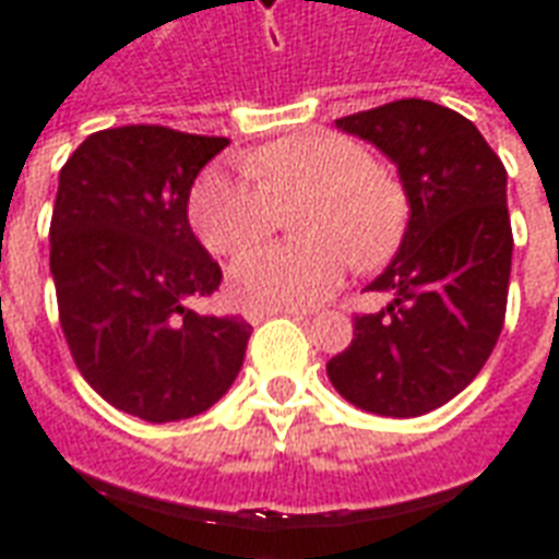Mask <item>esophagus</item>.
Here are the masks:
<instances>
[{
	"label": "esophagus",
	"mask_w": 559,
	"mask_h": 559,
	"mask_svg": "<svg viewBox=\"0 0 559 559\" xmlns=\"http://www.w3.org/2000/svg\"><path fill=\"white\" fill-rule=\"evenodd\" d=\"M275 314L296 317V320H311V314H308V311H293V308H287V311H251V314H248V320H251V323H260V320H269V317H275Z\"/></svg>",
	"instance_id": "esophagus-1"
}]
</instances>
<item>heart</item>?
I'll list each match as a JSON object with an SVG mask.
<instances>
[{
  "label": "heart",
  "mask_w": 559,
  "mask_h": 559,
  "mask_svg": "<svg viewBox=\"0 0 559 559\" xmlns=\"http://www.w3.org/2000/svg\"><path fill=\"white\" fill-rule=\"evenodd\" d=\"M251 176L209 170L191 194V224L215 254H242L267 238L280 212L301 205L305 243L248 252L230 269L233 296L254 311L308 308L338 287L347 257L374 269L404 236V197L353 140L302 134L251 158Z\"/></svg>",
  "instance_id": "b5f03b06"
}]
</instances>
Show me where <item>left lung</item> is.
I'll list each match as a JSON object with an SVG mask.
<instances>
[{"label": "left lung", "mask_w": 559, "mask_h": 559, "mask_svg": "<svg viewBox=\"0 0 559 559\" xmlns=\"http://www.w3.org/2000/svg\"><path fill=\"white\" fill-rule=\"evenodd\" d=\"M335 126L395 160L411 221L368 284L395 299L353 320L350 347L326 374L359 411L421 416L469 386L500 338L512 272L506 167L469 119L421 98Z\"/></svg>", "instance_id": "obj_1"}]
</instances>
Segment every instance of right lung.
I'll use <instances>...</instances> for the list:
<instances>
[{
  "instance_id": "obj_1",
  "label": "right lung",
  "mask_w": 559,
  "mask_h": 559,
  "mask_svg": "<svg viewBox=\"0 0 559 559\" xmlns=\"http://www.w3.org/2000/svg\"><path fill=\"white\" fill-rule=\"evenodd\" d=\"M227 143L164 126L107 128L59 173L50 221L59 323L83 380L138 419H191L242 368L251 326L188 308L221 284L188 224V194Z\"/></svg>"
}]
</instances>
